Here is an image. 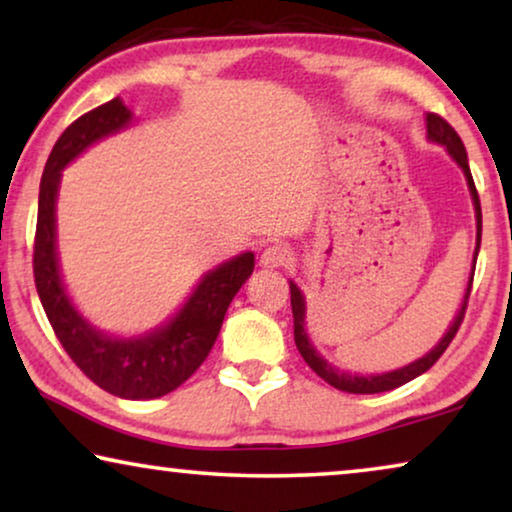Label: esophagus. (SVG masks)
<instances>
[{
	"instance_id": "esophagus-1",
	"label": "esophagus",
	"mask_w": 512,
	"mask_h": 512,
	"mask_svg": "<svg viewBox=\"0 0 512 512\" xmlns=\"http://www.w3.org/2000/svg\"><path fill=\"white\" fill-rule=\"evenodd\" d=\"M291 261H293V251L289 244H282V242L268 244L261 254L263 268H284V265H289Z\"/></svg>"
}]
</instances>
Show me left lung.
Returning a JSON list of instances; mask_svg holds the SVG:
<instances>
[{"mask_svg":"<svg viewBox=\"0 0 512 512\" xmlns=\"http://www.w3.org/2000/svg\"><path fill=\"white\" fill-rule=\"evenodd\" d=\"M426 137H429L431 142L445 146V151L450 153L454 160H457V165L466 174L468 191H471L473 207H475V228H478V235H475V258H478L480 240H482V212H480L478 191H475V184H473V177H471V167H468V156H466L464 144H461V139H459L457 132H454L452 125L447 123L445 118H440L438 114H426ZM475 258H473V261H475ZM473 272H475V268H473ZM473 272H471V279H468V289L464 293V303H461V310H459L457 317H454L452 326L447 328L443 340H440L429 354H424L422 359L412 361V363H408V366H403L398 370H391V373H380V375L345 373V370L333 368L331 363H328L324 356H321L317 349H314V345L310 342V338H307V331H305V298H303V293H300L298 286L289 282V286H291V310H293V338H296L298 352L305 359L307 366H310L314 373L321 377V380H326L335 389L347 391V394H380V391H391V389L401 387V384L415 380V377L426 373V370H429L433 363H436L440 356H443L445 349L450 347V342L454 340V335H457V331H459L461 321H464L468 296H471V286H473Z\"/></svg>","mask_w":512,"mask_h":512,"instance_id":"obj_1","label":"left lung"}]
</instances>
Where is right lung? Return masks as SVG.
Instances as JSON below:
<instances>
[{"label": "right lung", "instance_id": "obj_1", "mask_svg": "<svg viewBox=\"0 0 512 512\" xmlns=\"http://www.w3.org/2000/svg\"><path fill=\"white\" fill-rule=\"evenodd\" d=\"M132 111L114 97L69 125L46 160L39 186L37 235H34V284L48 321L83 375L109 394L146 401L184 384L212 352L230 300L254 272V254H240L209 270L184 307L153 331L137 338H116L97 331L72 305L62 284L55 249V200L67 163L90 144L128 128Z\"/></svg>", "mask_w": 512, "mask_h": 512}]
</instances>
